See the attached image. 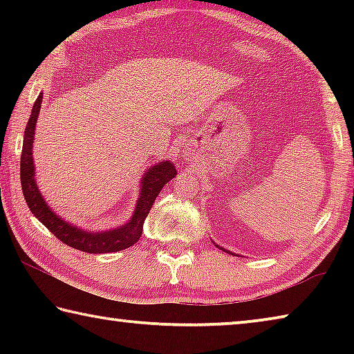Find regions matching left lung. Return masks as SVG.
<instances>
[{
	"label": "left lung",
	"instance_id": "left-lung-1",
	"mask_svg": "<svg viewBox=\"0 0 354 354\" xmlns=\"http://www.w3.org/2000/svg\"><path fill=\"white\" fill-rule=\"evenodd\" d=\"M214 242V241H212ZM215 247H217V248H220V250H223V251H226V253H231V251H227V250H225V248H221L220 247V245H217V243H215ZM231 254H234L236 256V253H231Z\"/></svg>",
	"mask_w": 354,
	"mask_h": 354
}]
</instances>
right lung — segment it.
Returning <instances> with one entry per match:
<instances>
[{"mask_svg": "<svg viewBox=\"0 0 354 354\" xmlns=\"http://www.w3.org/2000/svg\"><path fill=\"white\" fill-rule=\"evenodd\" d=\"M41 98L44 93H40L32 106L31 117L28 120L25 137H23V149L20 160V179L21 189L25 195L26 205L31 209L34 217L40 223H44L59 241L68 245L71 248L86 251V253H113L124 248L133 247V245L142 237L143 223L148 217L149 209H151L156 196L162 190L164 185L171 181L176 176V169L171 160H162V162L154 164L145 171L140 183L139 200L136 203V209L131 218L127 223L112 230L104 231H87L76 225L68 223L67 220L53 211L50 205L44 200L40 190L35 183V169L32 159V145H34V133L35 124H37L39 112L41 107Z\"/></svg>", "mask_w": 354, "mask_h": 354, "instance_id": "add662e5", "label": "right lung"}]
</instances>
